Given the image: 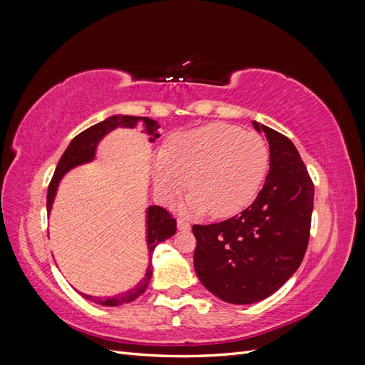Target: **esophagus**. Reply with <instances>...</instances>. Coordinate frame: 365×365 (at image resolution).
Returning <instances> with one entry per match:
<instances>
[{
	"label": "esophagus",
	"mask_w": 365,
	"mask_h": 365,
	"mask_svg": "<svg viewBox=\"0 0 365 365\" xmlns=\"http://www.w3.org/2000/svg\"><path fill=\"white\" fill-rule=\"evenodd\" d=\"M176 225H178V230H190V224L184 219L176 220Z\"/></svg>",
	"instance_id": "obj_1"
}]
</instances>
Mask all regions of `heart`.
<instances>
[{
	"label": "heart",
	"instance_id": "b5f03b06",
	"mask_svg": "<svg viewBox=\"0 0 365 365\" xmlns=\"http://www.w3.org/2000/svg\"><path fill=\"white\" fill-rule=\"evenodd\" d=\"M268 168L269 150L259 134L217 121L170 135L153 157L152 178L161 200L172 201L190 176L185 208L228 217L254 201Z\"/></svg>",
	"mask_w": 365,
	"mask_h": 365
}]
</instances>
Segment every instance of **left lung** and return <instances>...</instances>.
Returning <instances> with one entry per match:
<instances>
[{
    "mask_svg": "<svg viewBox=\"0 0 365 365\" xmlns=\"http://www.w3.org/2000/svg\"><path fill=\"white\" fill-rule=\"evenodd\" d=\"M269 145L263 189L240 215L193 225L195 271L220 300L250 304L269 297L304 257L314 208V182L294 143L252 121Z\"/></svg>",
    "mask_w": 365,
    "mask_h": 365,
    "instance_id": "obj_1",
    "label": "left lung"
}]
</instances>
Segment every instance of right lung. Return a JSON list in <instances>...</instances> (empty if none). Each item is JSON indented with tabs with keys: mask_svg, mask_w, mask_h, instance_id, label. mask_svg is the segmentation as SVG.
<instances>
[{
	"mask_svg": "<svg viewBox=\"0 0 365 365\" xmlns=\"http://www.w3.org/2000/svg\"><path fill=\"white\" fill-rule=\"evenodd\" d=\"M143 125L145 126V130L148 132V135H150V143L155 141L160 134H158V128L160 125L155 120L148 118V117H132V115H113L109 117L101 123H97L91 128L85 129L81 132L79 135H76L71 143L68 145L67 150L63 152V155L61 157L56 170H54L53 178L48 185V192H47V212L50 215L51 212V205L54 201V196H56L58 192V185L61 180L63 178V175L68 170L77 168V165L90 163L96 157V150L97 145L106 134L114 130L115 128H134ZM176 231V220L172 217V215L164 210L160 205H150L146 210V242H148V251H149V264L146 269V275L143 277L134 288L117 294L114 297H93V295H86L82 294L86 300H90L96 304H102V306H120V304H126L134 302L135 298H138L143 292L148 289V284L152 279V254L155 251L157 245L164 242L165 239H169L175 235Z\"/></svg>",
	"mask_w": 365,
	"mask_h": 365,
	"instance_id": "add662e5",
	"label": "right lung"
}]
</instances>
